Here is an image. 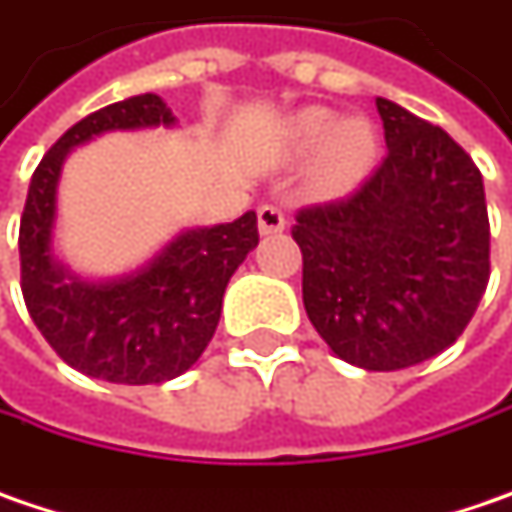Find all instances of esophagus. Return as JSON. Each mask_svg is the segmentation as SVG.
I'll return each instance as SVG.
<instances>
[{"instance_id":"obj_1","label":"esophagus","mask_w":512,"mask_h":512,"mask_svg":"<svg viewBox=\"0 0 512 512\" xmlns=\"http://www.w3.org/2000/svg\"><path fill=\"white\" fill-rule=\"evenodd\" d=\"M256 218H259V233L262 236H276V233L285 230V212L274 203H262Z\"/></svg>"}]
</instances>
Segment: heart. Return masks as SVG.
I'll use <instances>...</instances> for the list:
<instances>
[{
  "mask_svg": "<svg viewBox=\"0 0 512 512\" xmlns=\"http://www.w3.org/2000/svg\"><path fill=\"white\" fill-rule=\"evenodd\" d=\"M291 148L300 154L320 151L317 186L329 195L358 186L379 157V136L367 119H341L329 107H306L288 122Z\"/></svg>",
  "mask_w": 512,
  "mask_h": 512,
  "instance_id": "heart-1",
  "label": "heart"
}]
</instances>
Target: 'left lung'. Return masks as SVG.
I'll return each instance as SVG.
<instances>
[{
    "label": "left lung",
    "instance_id": "obj_1",
    "mask_svg": "<svg viewBox=\"0 0 512 512\" xmlns=\"http://www.w3.org/2000/svg\"><path fill=\"white\" fill-rule=\"evenodd\" d=\"M387 157L358 192L311 206L291 230L303 306L361 370H402L452 347L490 279L484 180L437 125L376 98Z\"/></svg>",
    "mask_w": 512,
    "mask_h": 512
}]
</instances>
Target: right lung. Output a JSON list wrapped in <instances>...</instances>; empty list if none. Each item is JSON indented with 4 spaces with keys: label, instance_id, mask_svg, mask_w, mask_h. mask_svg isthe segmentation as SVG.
<instances>
[{
    "label": "right lung",
    "instance_id": "add662e5",
    "mask_svg": "<svg viewBox=\"0 0 512 512\" xmlns=\"http://www.w3.org/2000/svg\"><path fill=\"white\" fill-rule=\"evenodd\" d=\"M174 128L154 92L101 107L66 130L40 160L19 221L22 297L57 355L84 376L113 384H160L183 376L221 320L230 276L259 244L256 212L230 224L183 230L122 276L87 279L55 250L57 189L66 157L101 133Z\"/></svg>",
    "mask_w": 512,
    "mask_h": 512
}]
</instances>
